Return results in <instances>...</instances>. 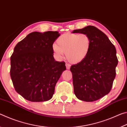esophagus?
Segmentation results:
<instances>
[{
	"label": "esophagus",
	"instance_id": "34e87169",
	"mask_svg": "<svg viewBox=\"0 0 127 127\" xmlns=\"http://www.w3.org/2000/svg\"><path fill=\"white\" fill-rule=\"evenodd\" d=\"M65 66H66V68L67 69H69L70 68V65L69 64H65Z\"/></svg>",
	"mask_w": 127,
	"mask_h": 127
}]
</instances>
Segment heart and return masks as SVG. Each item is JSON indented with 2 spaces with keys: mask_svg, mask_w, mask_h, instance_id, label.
<instances>
[{
  "mask_svg": "<svg viewBox=\"0 0 127 127\" xmlns=\"http://www.w3.org/2000/svg\"><path fill=\"white\" fill-rule=\"evenodd\" d=\"M57 45H53L52 50L55 57L61 59L66 54L68 61L77 64L86 58L91 49V41L86 33H65L57 38Z\"/></svg>",
  "mask_w": 127,
  "mask_h": 127,
  "instance_id": "b5f03b06",
  "label": "heart"
}]
</instances>
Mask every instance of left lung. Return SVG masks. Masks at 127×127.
I'll return each mask as SVG.
<instances>
[{
	"label": "left lung",
	"mask_w": 127,
	"mask_h": 127,
	"mask_svg": "<svg viewBox=\"0 0 127 127\" xmlns=\"http://www.w3.org/2000/svg\"><path fill=\"white\" fill-rule=\"evenodd\" d=\"M72 33L87 34L91 41L86 58L70 68L74 94L85 101H96L108 94L113 86L118 63L116 49L107 36L93 26Z\"/></svg>",
	"instance_id": "8db88e82"
}]
</instances>
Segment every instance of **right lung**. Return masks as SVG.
Returning <instances> with one entry per match:
<instances>
[{
	"label": "right lung",
	"instance_id": "right-lung-1",
	"mask_svg": "<svg viewBox=\"0 0 127 127\" xmlns=\"http://www.w3.org/2000/svg\"><path fill=\"white\" fill-rule=\"evenodd\" d=\"M57 31L33 32L14 47L10 74L17 93L32 102L49 100L64 70V62L55 61L52 47Z\"/></svg>",
	"mask_w": 127,
	"mask_h": 127
}]
</instances>
